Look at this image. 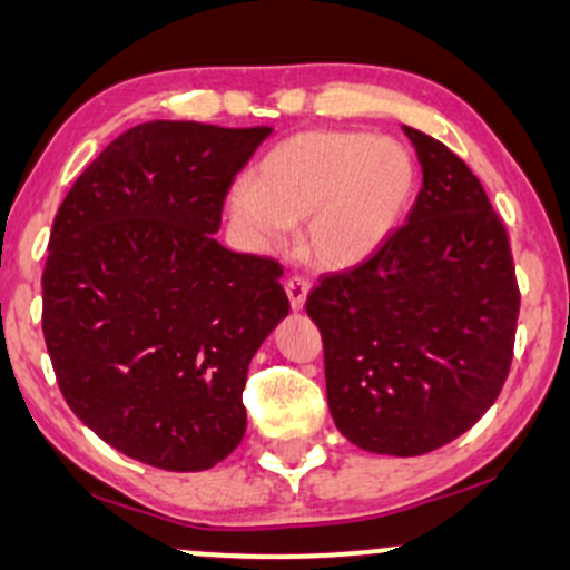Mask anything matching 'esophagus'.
<instances>
[{"label":"esophagus","mask_w":570,"mask_h":570,"mask_svg":"<svg viewBox=\"0 0 570 570\" xmlns=\"http://www.w3.org/2000/svg\"><path fill=\"white\" fill-rule=\"evenodd\" d=\"M284 289H286V297H289L292 309H302V307H305V299H307V292H309V284H307L305 278H302V276L286 278Z\"/></svg>","instance_id":"obj_1"}]
</instances>
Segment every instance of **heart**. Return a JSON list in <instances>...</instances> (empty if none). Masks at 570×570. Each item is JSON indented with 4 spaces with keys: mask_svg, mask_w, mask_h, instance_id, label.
<instances>
[{
    "mask_svg": "<svg viewBox=\"0 0 570 570\" xmlns=\"http://www.w3.org/2000/svg\"><path fill=\"white\" fill-rule=\"evenodd\" d=\"M417 168L400 141L365 131L289 136L228 194V215L261 249L305 220L302 247L323 268L368 261L413 205Z\"/></svg>",
    "mask_w": 570,
    "mask_h": 570,
    "instance_id": "1",
    "label": "heart"
}]
</instances>
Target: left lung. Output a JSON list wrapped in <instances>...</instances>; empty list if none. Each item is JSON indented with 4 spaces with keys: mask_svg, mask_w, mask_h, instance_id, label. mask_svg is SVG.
Masks as SVG:
<instances>
[{
    "mask_svg": "<svg viewBox=\"0 0 570 570\" xmlns=\"http://www.w3.org/2000/svg\"><path fill=\"white\" fill-rule=\"evenodd\" d=\"M423 168L405 226L307 294L328 410L360 450L413 458L465 434L500 397L518 309L508 232L473 170L405 126Z\"/></svg>",
    "mask_w": 570,
    "mask_h": 570,
    "instance_id": "obj_1",
    "label": "left lung"
}]
</instances>
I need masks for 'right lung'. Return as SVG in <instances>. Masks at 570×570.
<instances>
[{"mask_svg":"<svg viewBox=\"0 0 570 570\" xmlns=\"http://www.w3.org/2000/svg\"><path fill=\"white\" fill-rule=\"evenodd\" d=\"M268 126L149 120L99 153L57 210L41 328L68 407L163 471L239 446L249 360L289 313L278 261L220 247L223 202Z\"/></svg>","mask_w":570,"mask_h":570,"instance_id":"add662e5","label":"right lung"}]
</instances>
